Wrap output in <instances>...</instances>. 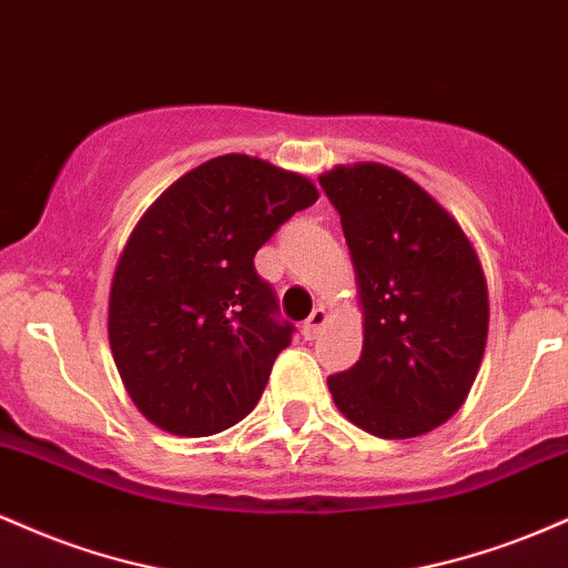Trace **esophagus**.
<instances>
[{
  "label": "esophagus",
  "mask_w": 568,
  "mask_h": 568,
  "mask_svg": "<svg viewBox=\"0 0 568 568\" xmlns=\"http://www.w3.org/2000/svg\"><path fill=\"white\" fill-rule=\"evenodd\" d=\"M325 321H328V312L323 310V306H317V310H312V315L306 317L302 331L306 338H315L317 334H321V328L325 325Z\"/></svg>",
  "instance_id": "esophagus-1"
}]
</instances>
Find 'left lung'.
<instances>
[{
	"instance_id": "8db88e82",
	"label": "left lung",
	"mask_w": 568,
	"mask_h": 568,
	"mask_svg": "<svg viewBox=\"0 0 568 568\" xmlns=\"http://www.w3.org/2000/svg\"><path fill=\"white\" fill-rule=\"evenodd\" d=\"M342 216L363 352L328 389L336 408L376 438H416L452 419L470 393L488 336L478 253L452 213L379 162L321 175Z\"/></svg>"
}]
</instances>
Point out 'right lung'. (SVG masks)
I'll return each instance as SVG.
<instances>
[{"mask_svg":"<svg viewBox=\"0 0 568 568\" xmlns=\"http://www.w3.org/2000/svg\"><path fill=\"white\" fill-rule=\"evenodd\" d=\"M317 197L304 175L224 154L143 213L114 270L109 344L152 425L205 438L251 414L293 334L253 256Z\"/></svg>","mask_w":568,"mask_h":568,"instance_id":"right-lung-1","label":"right lung"}]
</instances>
